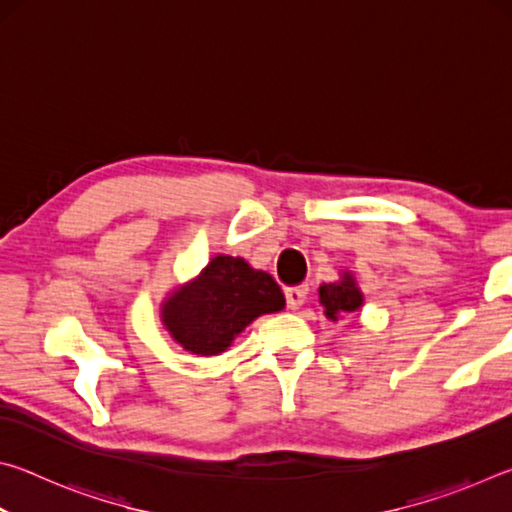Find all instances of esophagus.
<instances>
[{
  "mask_svg": "<svg viewBox=\"0 0 512 512\" xmlns=\"http://www.w3.org/2000/svg\"><path fill=\"white\" fill-rule=\"evenodd\" d=\"M307 300V289L300 287V289H287V307L289 309H300L305 305Z\"/></svg>",
  "mask_w": 512,
  "mask_h": 512,
  "instance_id": "obj_1",
  "label": "esophagus"
}]
</instances>
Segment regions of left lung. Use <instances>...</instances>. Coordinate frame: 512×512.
Segmentation results:
<instances>
[{"label":"left lung","instance_id":"obj_1","mask_svg":"<svg viewBox=\"0 0 512 512\" xmlns=\"http://www.w3.org/2000/svg\"><path fill=\"white\" fill-rule=\"evenodd\" d=\"M318 302L325 309V316L336 323V320L354 314L363 305V293L357 280L350 271H341V277L336 282L320 284Z\"/></svg>","mask_w":512,"mask_h":512}]
</instances>
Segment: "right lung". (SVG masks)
Returning a JSON list of instances; mask_svg holds the SVG:
<instances>
[{
	"label": "right lung",
	"instance_id": "obj_1",
	"mask_svg": "<svg viewBox=\"0 0 512 512\" xmlns=\"http://www.w3.org/2000/svg\"><path fill=\"white\" fill-rule=\"evenodd\" d=\"M282 289L244 257L216 255L194 280L173 287L160 305V323L180 348L216 357L264 314L282 311Z\"/></svg>",
	"mask_w": 512,
	"mask_h": 512
}]
</instances>
